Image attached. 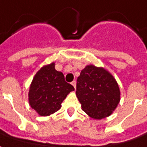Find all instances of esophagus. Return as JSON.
Segmentation results:
<instances>
[{"mask_svg": "<svg viewBox=\"0 0 147 147\" xmlns=\"http://www.w3.org/2000/svg\"><path fill=\"white\" fill-rule=\"evenodd\" d=\"M71 84H72L73 86L74 87V88L76 89V81H72V82H71Z\"/></svg>", "mask_w": 147, "mask_h": 147, "instance_id": "1", "label": "esophagus"}]
</instances>
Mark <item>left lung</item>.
<instances>
[{"instance_id": "1", "label": "left lung", "mask_w": 147, "mask_h": 147, "mask_svg": "<svg viewBox=\"0 0 147 147\" xmlns=\"http://www.w3.org/2000/svg\"><path fill=\"white\" fill-rule=\"evenodd\" d=\"M76 96L84 112L93 119L110 116L117 107L121 92L113 76L103 67L88 65L77 81Z\"/></svg>"}]
</instances>
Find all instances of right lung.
<instances>
[{"label":"right lung","instance_id":"right-lung-1","mask_svg":"<svg viewBox=\"0 0 147 147\" xmlns=\"http://www.w3.org/2000/svg\"><path fill=\"white\" fill-rule=\"evenodd\" d=\"M55 63L42 66L31 82L28 93L30 106L40 116H49L62 107V102L74 88L55 68Z\"/></svg>","mask_w":147,"mask_h":147}]
</instances>
